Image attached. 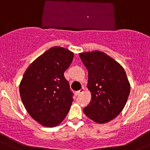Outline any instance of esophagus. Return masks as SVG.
Listing matches in <instances>:
<instances>
[{
    "instance_id": "esophagus-1",
    "label": "esophagus",
    "mask_w": 150,
    "mask_h": 150,
    "mask_svg": "<svg viewBox=\"0 0 150 150\" xmlns=\"http://www.w3.org/2000/svg\"><path fill=\"white\" fill-rule=\"evenodd\" d=\"M84 91H85V88H84L83 87L81 89V90H79V91H76V93H76L77 96H78V95H80V94H81V93H83Z\"/></svg>"
}]
</instances>
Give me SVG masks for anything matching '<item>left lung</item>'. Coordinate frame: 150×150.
Masks as SVG:
<instances>
[{"mask_svg": "<svg viewBox=\"0 0 150 150\" xmlns=\"http://www.w3.org/2000/svg\"><path fill=\"white\" fill-rule=\"evenodd\" d=\"M88 72L87 87L91 93L90 104L83 112L97 123L117 117L125 107L131 86L123 67L99 51L79 54Z\"/></svg>", "mask_w": 150, "mask_h": 150, "instance_id": "8db88e82", "label": "left lung"}]
</instances>
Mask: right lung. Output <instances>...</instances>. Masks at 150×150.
I'll use <instances>...</instances> for the list:
<instances>
[{
  "mask_svg": "<svg viewBox=\"0 0 150 150\" xmlns=\"http://www.w3.org/2000/svg\"><path fill=\"white\" fill-rule=\"evenodd\" d=\"M74 54L62 47L49 48L30 64L19 84L25 109L40 125L54 127L67 115L72 92L64 76Z\"/></svg>",
  "mask_w": 150,
  "mask_h": 150,
  "instance_id": "obj_1",
  "label": "right lung"
}]
</instances>
